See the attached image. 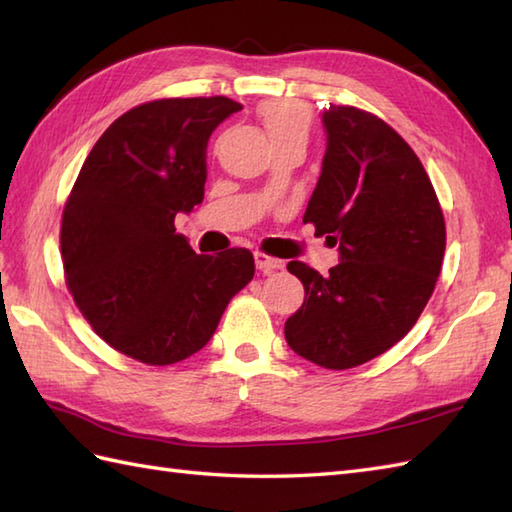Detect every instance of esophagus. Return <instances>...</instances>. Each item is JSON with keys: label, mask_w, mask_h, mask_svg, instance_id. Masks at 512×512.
Wrapping results in <instances>:
<instances>
[{"label": "esophagus", "mask_w": 512, "mask_h": 512, "mask_svg": "<svg viewBox=\"0 0 512 512\" xmlns=\"http://www.w3.org/2000/svg\"><path fill=\"white\" fill-rule=\"evenodd\" d=\"M255 264H257L259 273H262V275H270V273H273V270H279L281 266H284V264L279 262V259L270 257L266 253H255Z\"/></svg>", "instance_id": "34e87169"}]
</instances>
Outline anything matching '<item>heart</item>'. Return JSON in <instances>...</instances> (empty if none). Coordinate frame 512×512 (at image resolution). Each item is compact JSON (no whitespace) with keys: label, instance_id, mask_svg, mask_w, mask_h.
Segmentation results:
<instances>
[{"label":"heart","instance_id":"obj_1","mask_svg":"<svg viewBox=\"0 0 512 512\" xmlns=\"http://www.w3.org/2000/svg\"><path fill=\"white\" fill-rule=\"evenodd\" d=\"M259 123L273 147L288 143L306 147L312 132V112L301 101L275 99L259 107Z\"/></svg>","mask_w":512,"mask_h":512}]
</instances>
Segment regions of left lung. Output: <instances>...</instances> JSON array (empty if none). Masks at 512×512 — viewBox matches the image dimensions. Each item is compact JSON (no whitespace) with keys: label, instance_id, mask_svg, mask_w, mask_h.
Wrapping results in <instances>:
<instances>
[{"label":"left lung","instance_id":"left-lung-1","mask_svg":"<svg viewBox=\"0 0 512 512\" xmlns=\"http://www.w3.org/2000/svg\"><path fill=\"white\" fill-rule=\"evenodd\" d=\"M323 125L328 149L303 222L339 242L341 262L328 277L288 264L306 299L284 334L306 361L350 369L416 325L442 270L447 226L416 151L383 118L330 105Z\"/></svg>","mask_w":512,"mask_h":512}]
</instances>
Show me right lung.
Instances as JSON below:
<instances>
[{
    "label": "right lung",
    "mask_w": 512,
    "mask_h": 512,
    "mask_svg": "<svg viewBox=\"0 0 512 512\" xmlns=\"http://www.w3.org/2000/svg\"><path fill=\"white\" fill-rule=\"evenodd\" d=\"M239 110L226 96L132 107L96 140L65 200V286L107 345L145 365L200 352L255 275L250 250L198 255L173 226L202 202L206 143Z\"/></svg>",
    "instance_id": "right-lung-1"
}]
</instances>
